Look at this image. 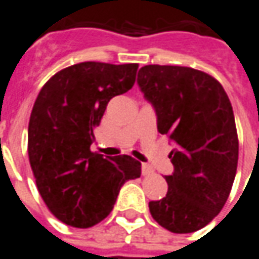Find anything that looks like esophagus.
<instances>
[{"instance_id": "esophagus-1", "label": "esophagus", "mask_w": 259, "mask_h": 259, "mask_svg": "<svg viewBox=\"0 0 259 259\" xmlns=\"http://www.w3.org/2000/svg\"><path fill=\"white\" fill-rule=\"evenodd\" d=\"M152 173H153V168L150 167L149 164L144 163V164H142V174H144V176H149V174Z\"/></svg>"}]
</instances>
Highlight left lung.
<instances>
[{
  "instance_id": "obj_1",
  "label": "left lung",
  "mask_w": 259,
  "mask_h": 259,
  "mask_svg": "<svg viewBox=\"0 0 259 259\" xmlns=\"http://www.w3.org/2000/svg\"><path fill=\"white\" fill-rule=\"evenodd\" d=\"M138 85L155 107L157 131L176 144L167 194L150 201V214L170 232H197L225 206L237 171L232 103L213 76L190 67L145 65Z\"/></svg>"
}]
</instances>
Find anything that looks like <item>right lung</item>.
<instances>
[{"mask_svg": "<svg viewBox=\"0 0 259 259\" xmlns=\"http://www.w3.org/2000/svg\"><path fill=\"white\" fill-rule=\"evenodd\" d=\"M137 71L138 64H75L51 76L34 102L29 162L47 208L68 226L100 223L122 184L141 176V163L131 156L103 157L91 150L110 99L133 88Z\"/></svg>", "mask_w": 259, "mask_h": 259, "instance_id": "1", "label": "right lung"}]
</instances>
